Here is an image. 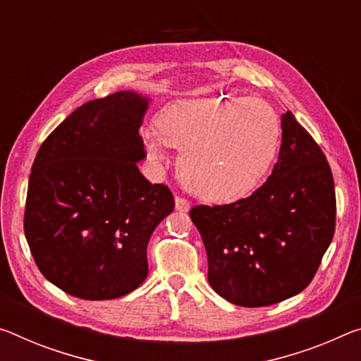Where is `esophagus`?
<instances>
[{
    "mask_svg": "<svg viewBox=\"0 0 361 361\" xmlns=\"http://www.w3.org/2000/svg\"><path fill=\"white\" fill-rule=\"evenodd\" d=\"M175 209L178 212H188L190 210V202L185 197H176L175 199Z\"/></svg>",
    "mask_w": 361,
    "mask_h": 361,
    "instance_id": "obj_1",
    "label": "esophagus"
}]
</instances>
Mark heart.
Masks as SVG:
<instances>
[{"label": "heart", "instance_id": "obj_1", "mask_svg": "<svg viewBox=\"0 0 361 361\" xmlns=\"http://www.w3.org/2000/svg\"><path fill=\"white\" fill-rule=\"evenodd\" d=\"M146 131L154 164L165 146L180 151L178 170L188 190L204 201L228 204L255 190L279 147V120L265 101L249 96L180 99L165 106Z\"/></svg>", "mask_w": 361, "mask_h": 361}]
</instances>
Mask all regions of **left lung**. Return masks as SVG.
Instances as JSON below:
<instances>
[{"label":"left lung","mask_w":361,"mask_h":361,"mask_svg":"<svg viewBox=\"0 0 361 361\" xmlns=\"http://www.w3.org/2000/svg\"><path fill=\"white\" fill-rule=\"evenodd\" d=\"M271 175L249 197L190 210L209 283L239 307H267L304 290L336 228V191L322 147L288 111Z\"/></svg>","instance_id":"left-lung-1"}]
</instances>
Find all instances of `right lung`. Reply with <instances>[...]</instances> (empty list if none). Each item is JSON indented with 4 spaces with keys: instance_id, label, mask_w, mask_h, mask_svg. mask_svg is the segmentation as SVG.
<instances>
[{
    "instance_id": "add662e5",
    "label": "right lung",
    "mask_w": 361,
    "mask_h": 361,
    "mask_svg": "<svg viewBox=\"0 0 361 361\" xmlns=\"http://www.w3.org/2000/svg\"><path fill=\"white\" fill-rule=\"evenodd\" d=\"M149 99L117 91L75 109L38 149L24 231L38 270L87 300L117 299L147 276V243L175 207L138 164Z\"/></svg>"
}]
</instances>
